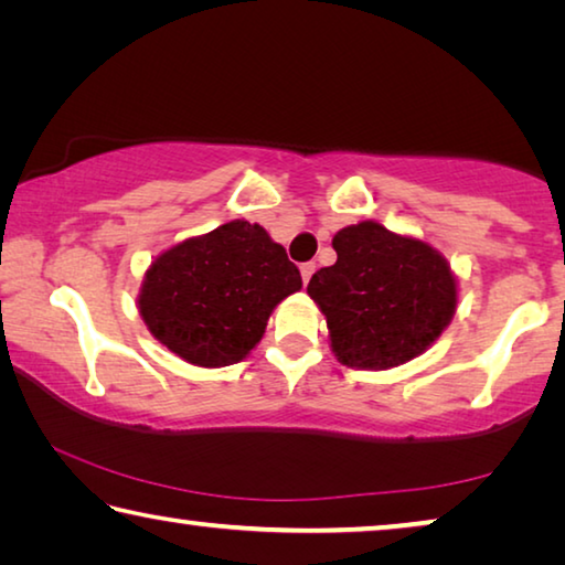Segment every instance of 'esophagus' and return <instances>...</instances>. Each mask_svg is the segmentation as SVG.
<instances>
[{"label": "esophagus", "instance_id": "esophagus-1", "mask_svg": "<svg viewBox=\"0 0 565 565\" xmlns=\"http://www.w3.org/2000/svg\"><path fill=\"white\" fill-rule=\"evenodd\" d=\"M313 271H317V264H313V262H306V264H301V279H303V284H309V279L313 276Z\"/></svg>", "mask_w": 565, "mask_h": 565}]
</instances>
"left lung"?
Returning a JSON list of instances; mask_svg holds the SVG:
<instances>
[{
    "instance_id": "obj_1",
    "label": "left lung",
    "mask_w": 565,
    "mask_h": 565,
    "mask_svg": "<svg viewBox=\"0 0 565 565\" xmlns=\"http://www.w3.org/2000/svg\"><path fill=\"white\" fill-rule=\"evenodd\" d=\"M331 246L337 264L313 274L306 294L327 319L337 361L386 371L431 349L458 306L446 256L371 218L343 226Z\"/></svg>"
}]
</instances>
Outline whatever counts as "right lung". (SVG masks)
Listing matches in <instances>:
<instances>
[{
  "label": "right lung",
  "instance_id": "add662e5",
  "mask_svg": "<svg viewBox=\"0 0 565 565\" xmlns=\"http://www.w3.org/2000/svg\"><path fill=\"white\" fill-rule=\"evenodd\" d=\"M301 274L264 226L234 218L149 264L137 309L151 337L191 366L244 361Z\"/></svg>",
  "mask_w": 565,
  "mask_h": 565
}]
</instances>
